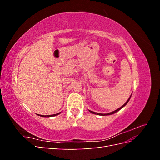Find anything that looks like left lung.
Wrapping results in <instances>:
<instances>
[{
	"label": "left lung",
	"instance_id": "1",
	"mask_svg": "<svg viewBox=\"0 0 160 160\" xmlns=\"http://www.w3.org/2000/svg\"><path fill=\"white\" fill-rule=\"evenodd\" d=\"M131 96H132V95H131ZM131 96L129 97V98L128 99V101H126V102H125L122 106V107H121V108H118V109H116V110H115V111H112V112H111V113H105V114H103V113H96V112H94V111H90L89 110V111H90V112L91 113H93V114H95V115H112V114H113V113H116V112H118V111H119L121 109H122V108H123V107H124V106H125V105H127V103L129 102V99H130V98H131Z\"/></svg>",
	"mask_w": 160,
	"mask_h": 160
}]
</instances>
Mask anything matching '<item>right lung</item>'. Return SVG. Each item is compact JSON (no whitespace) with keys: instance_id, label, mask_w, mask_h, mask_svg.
<instances>
[{"instance_id":"obj_1","label":"right lung","mask_w":160,"mask_h":160,"mask_svg":"<svg viewBox=\"0 0 160 160\" xmlns=\"http://www.w3.org/2000/svg\"><path fill=\"white\" fill-rule=\"evenodd\" d=\"M60 113H61V112H60ZM60 113H56V114H53V115H38V114H37V115H39V116H41V117L48 118V117H53V116H56V115H57L60 114Z\"/></svg>"}]
</instances>
